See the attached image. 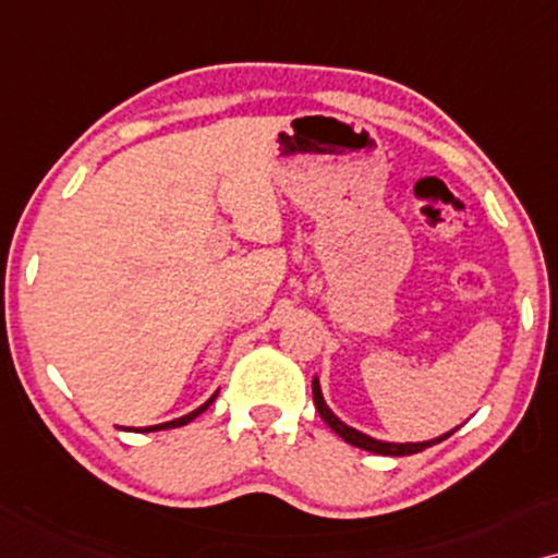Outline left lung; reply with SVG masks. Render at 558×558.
<instances>
[{
  "mask_svg": "<svg viewBox=\"0 0 558 558\" xmlns=\"http://www.w3.org/2000/svg\"><path fill=\"white\" fill-rule=\"evenodd\" d=\"M314 403H316L318 415H322L324 423L333 430V434H339L341 439H344L347 444H352V447H356V449L373 451V454H383V457H408V454H418V451L434 447V444H439V441H444V439H449V436L457 430V428L449 430V434H444V436H439V439H434V441H421V444H388V441H377V439H373V436L360 434V430L349 428L347 423H341V421L337 418V415H333V413L329 411V408H326L324 398H322V388H318V380H314Z\"/></svg>",
  "mask_w": 558,
  "mask_h": 558,
  "instance_id": "left-lung-1",
  "label": "left lung"
}]
</instances>
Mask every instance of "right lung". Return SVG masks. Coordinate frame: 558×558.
Returning a JSON list of instances; mask_svg holds the SVG:
<instances>
[{"instance_id":"right-lung-1","label":"right lung","mask_w":558,"mask_h":558,"mask_svg":"<svg viewBox=\"0 0 558 558\" xmlns=\"http://www.w3.org/2000/svg\"><path fill=\"white\" fill-rule=\"evenodd\" d=\"M214 400H217V396H211L209 400H206V403L202 405V408H196V411H191L189 415H183V418H175V421H168V423H160V426H150V428H145V430H160V428H178V426H185V423L189 421H193L196 418V415H202L206 408H209ZM137 430H143V428H137Z\"/></svg>"}]
</instances>
